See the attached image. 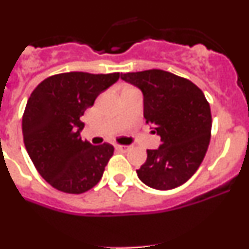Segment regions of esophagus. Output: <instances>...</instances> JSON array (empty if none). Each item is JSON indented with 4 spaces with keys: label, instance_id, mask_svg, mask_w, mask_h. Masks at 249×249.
I'll return each instance as SVG.
<instances>
[{
    "label": "esophagus",
    "instance_id": "esophagus-1",
    "mask_svg": "<svg viewBox=\"0 0 249 249\" xmlns=\"http://www.w3.org/2000/svg\"><path fill=\"white\" fill-rule=\"evenodd\" d=\"M116 148L120 149L121 152H126L129 149V146H120V144H118V146H116Z\"/></svg>",
    "mask_w": 249,
    "mask_h": 249
}]
</instances>
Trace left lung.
Returning <instances> with one entry per match:
<instances>
[{
    "instance_id": "1",
    "label": "left lung",
    "mask_w": 249,
    "mask_h": 249,
    "mask_svg": "<svg viewBox=\"0 0 249 249\" xmlns=\"http://www.w3.org/2000/svg\"><path fill=\"white\" fill-rule=\"evenodd\" d=\"M143 94V116L160 137L157 149H147L137 176L160 191L186 183L201 166L210 144L212 116L203 92L191 81L162 70L121 73Z\"/></svg>"
}]
</instances>
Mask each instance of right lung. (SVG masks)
I'll use <instances>...</instances> for the list:
<instances>
[{
  "instance_id": "1",
  "label": "right lung",
  "mask_w": 249,
  "mask_h": 249,
  "mask_svg": "<svg viewBox=\"0 0 249 249\" xmlns=\"http://www.w3.org/2000/svg\"><path fill=\"white\" fill-rule=\"evenodd\" d=\"M118 78L67 72L48 77L31 93L22 117L23 142L41 177L56 190L80 195L102 178L113 146L82 141L80 118Z\"/></svg>"
}]
</instances>
